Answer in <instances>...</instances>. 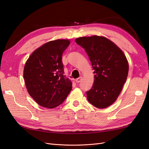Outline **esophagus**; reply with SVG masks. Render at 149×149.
I'll return each mask as SVG.
<instances>
[{
  "instance_id": "esophagus-1",
  "label": "esophagus",
  "mask_w": 149,
  "mask_h": 149,
  "mask_svg": "<svg viewBox=\"0 0 149 149\" xmlns=\"http://www.w3.org/2000/svg\"><path fill=\"white\" fill-rule=\"evenodd\" d=\"M81 79H82V78L81 77H79V78H77L76 79V83H79L81 81Z\"/></svg>"
}]
</instances>
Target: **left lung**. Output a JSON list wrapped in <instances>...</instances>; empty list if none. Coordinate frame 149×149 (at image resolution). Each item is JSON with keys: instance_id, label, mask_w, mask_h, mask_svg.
<instances>
[{"instance_id": "1", "label": "left lung", "mask_w": 149, "mask_h": 149, "mask_svg": "<svg viewBox=\"0 0 149 149\" xmlns=\"http://www.w3.org/2000/svg\"><path fill=\"white\" fill-rule=\"evenodd\" d=\"M75 42L84 49L94 70V83L86 92L88 101L100 109L111 106L127 78V58L118 46L105 37H84L76 38Z\"/></svg>"}]
</instances>
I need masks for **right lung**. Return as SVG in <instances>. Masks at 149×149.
<instances>
[{
  "label": "right lung",
  "mask_w": 149,
  "mask_h": 149,
  "mask_svg": "<svg viewBox=\"0 0 149 149\" xmlns=\"http://www.w3.org/2000/svg\"><path fill=\"white\" fill-rule=\"evenodd\" d=\"M68 40L49 42L37 48L26 61L24 70L26 88L40 106L54 108L63 102L72 89L64 74L63 53L70 45Z\"/></svg>",
  "instance_id": "obj_1"
}]
</instances>
